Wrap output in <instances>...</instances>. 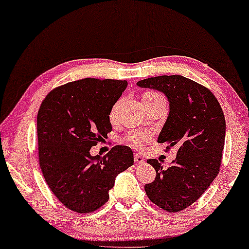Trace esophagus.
<instances>
[{
	"mask_svg": "<svg viewBox=\"0 0 249 249\" xmlns=\"http://www.w3.org/2000/svg\"><path fill=\"white\" fill-rule=\"evenodd\" d=\"M134 161L136 163H139V164H141V163H144V158H142L141 154H135Z\"/></svg>",
	"mask_w": 249,
	"mask_h": 249,
	"instance_id": "esophagus-1",
	"label": "esophagus"
}]
</instances>
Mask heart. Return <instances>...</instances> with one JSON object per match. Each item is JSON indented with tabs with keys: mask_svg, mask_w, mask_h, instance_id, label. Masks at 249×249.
<instances>
[{
	"mask_svg": "<svg viewBox=\"0 0 249 249\" xmlns=\"http://www.w3.org/2000/svg\"><path fill=\"white\" fill-rule=\"evenodd\" d=\"M144 96L145 97H154V96H160V94L153 93V91H151V93H146ZM117 107H118V104H115L114 107H112V110L110 112L111 120H114L115 119V111H117ZM147 141H148L147 135L138 134V132H131V134H128L127 136H125V138H124V142H127L128 145L134 146V147H141V146L144 145Z\"/></svg>",
	"mask_w": 249,
	"mask_h": 249,
	"instance_id": "heart-1",
	"label": "heart"
}]
</instances>
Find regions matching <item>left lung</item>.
Instances as JSON below:
<instances>
[{"label":"left lung","instance_id":"obj_1","mask_svg":"<svg viewBox=\"0 0 249 249\" xmlns=\"http://www.w3.org/2000/svg\"><path fill=\"white\" fill-rule=\"evenodd\" d=\"M137 85L168 97L170 113L158 142L178 148L168 169L148 160L156 177L145 185L146 195L166 212H180L203 195L220 171L226 137L222 107L209 88L180 74L147 78Z\"/></svg>","mask_w":249,"mask_h":249}]
</instances>
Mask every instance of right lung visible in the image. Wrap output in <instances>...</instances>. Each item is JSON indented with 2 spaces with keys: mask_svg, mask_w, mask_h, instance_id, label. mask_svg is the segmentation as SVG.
<instances>
[{
  "mask_svg": "<svg viewBox=\"0 0 249 249\" xmlns=\"http://www.w3.org/2000/svg\"><path fill=\"white\" fill-rule=\"evenodd\" d=\"M125 80L85 78L51 90L37 114L38 162L54 196L74 212H94L108 200L115 177L134 164L132 151L117 145L104 156L90 148L112 131L110 112Z\"/></svg>",
  "mask_w": 249,
  "mask_h": 249,
  "instance_id": "obj_1",
  "label": "right lung"
}]
</instances>
